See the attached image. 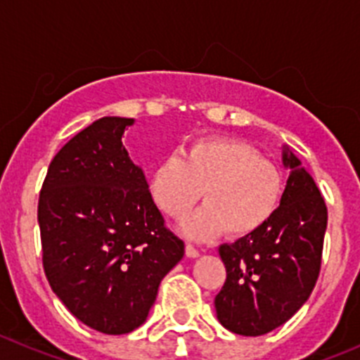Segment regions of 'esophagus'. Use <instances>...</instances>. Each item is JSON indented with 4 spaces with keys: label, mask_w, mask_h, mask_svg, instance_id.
Segmentation results:
<instances>
[{
    "label": "esophagus",
    "mask_w": 360,
    "mask_h": 360,
    "mask_svg": "<svg viewBox=\"0 0 360 360\" xmlns=\"http://www.w3.org/2000/svg\"><path fill=\"white\" fill-rule=\"evenodd\" d=\"M199 254H200V252L197 250V248L193 247V245L186 243V256L188 257H199Z\"/></svg>",
    "instance_id": "1"
}]
</instances>
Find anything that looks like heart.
I'll return each instance as SVG.
<instances>
[{"mask_svg": "<svg viewBox=\"0 0 360 360\" xmlns=\"http://www.w3.org/2000/svg\"><path fill=\"white\" fill-rule=\"evenodd\" d=\"M206 206L184 224L191 238L224 233L245 238L257 233L277 211L284 179L277 165L261 158L243 140L206 136L165 158L150 176V195L174 220L186 217L200 200Z\"/></svg>", "mask_w": 360, "mask_h": 360, "instance_id": "b5f03b06", "label": "heart"}]
</instances>
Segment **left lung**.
I'll use <instances>...</instances> for the list:
<instances>
[{"mask_svg":"<svg viewBox=\"0 0 360 360\" xmlns=\"http://www.w3.org/2000/svg\"><path fill=\"white\" fill-rule=\"evenodd\" d=\"M291 176L281 206L257 233L218 248L227 277L214 298L217 318L240 335H263L307 302L321 268L327 206L300 160L284 149Z\"/></svg>","mask_w":360,"mask_h":360,"instance_id":"left-lung-1","label":"left lung"}]
</instances>
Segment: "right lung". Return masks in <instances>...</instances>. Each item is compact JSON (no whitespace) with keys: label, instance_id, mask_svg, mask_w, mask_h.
I'll return each instance as SVG.
<instances>
[{"label":"right lung","instance_id":"obj_1","mask_svg":"<svg viewBox=\"0 0 360 360\" xmlns=\"http://www.w3.org/2000/svg\"><path fill=\"white\" fill-rule=\"evenodd\" d=\"M133 119L103 117L56 153L39 195L44 274L72 316L120 335L146 321L184 256L122 146Z\"/></svg>","mask_w":360,"mask_h":360}]
</instances>
